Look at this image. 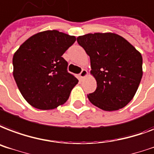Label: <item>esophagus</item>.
<instances>
[{
	"label": "esophagus",
	"instance_id": "obj_1",
	"mask_svg": "<svg viewBox=\"0 0 154 154\" xmlns=\"http://www.w3.org/2000/svg\"><path fill=\"white\" fill-rule=\"evenodd\" d=\"M87 74H88L87 71H86L85 69H82V72H80L79 76H80V77L82 78V79H83V78H85V77L87 76Z\"/></svg>",
	"mask_w": 154,
	"mask_h": 154
}]
</instances>
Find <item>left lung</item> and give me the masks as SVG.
Here are the masks:
<instances>
[{"label": "left lung", "mask_w": 154, "mask_h": 154, "mask_svg": "<svg viewBox=\"0 0 154 154\" xmlns=\"http://www.w3.org/2000/svg\"><path fill=\"white\" fill-rule=\"evenodd\" d=\"M77 43L90 56V74L97 89L87 95L93 105L117 111L132 100L142 78V56L128 41L115 33L78 36Z\"/></svg>", "instance_id": "1"}]
</instances>
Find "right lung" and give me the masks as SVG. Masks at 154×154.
<instances>
[{"instance_id": "add662e5", "label": "right lung", "mask_w": 154, "mask_h": 154, "mask_svg": "<svg viewBox=\"0 0 154 154\" xmlns=\"http://www.w3.org/2000/svg\"><path fill=\"white\" fill-rule=\"evenodd\" d=\"M76 37L58 30L38 32L20 46L13 57V75L30 105L51 110L64 104L78 80L67 71L62 56Z\"/></svg>"}]
</instances>
